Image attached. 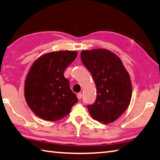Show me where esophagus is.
<instances>
[{
    "label": "esophagus",
    "mask_w": 160,
    "mask_h": 160,
    "mask_svg": "<svg viewBox=\"0 0 160 160\" xmlns=\"http://www.w3.org/2000/svg\"><path fill=\"white\" fill-rule=\"evenodd\" d=\"M77 97H78V99H80L81 98H82V93H78L77 94Z\"/></svg>",
    "instance_id": "obj_1"
}]
</instances>
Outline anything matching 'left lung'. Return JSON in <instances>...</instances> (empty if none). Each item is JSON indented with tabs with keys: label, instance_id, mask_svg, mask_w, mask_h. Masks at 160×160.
<instances>
[{
	"label": "left lung",
	"instance_id": "8db88e82",
	"mask_svg": "<svg viewBox=\"0 0 160 160\" xmlns=\"http://www.w3.org/2000/svg\"><path fill=\"white\" fill-rule=\"evenodd\" d=\"M81 61L97 87V98L88 105L90 116L104 124L112 123L125 112L132 97L128 72L118 56L107 49L82 51Z\"/></svg>",
	"mask_w": 160,
	"mask_h": 160
}]
</instances>
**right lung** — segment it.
Masks as SVG:
<instances>
[{
	"label": "right lung",
	"instance_id": "right-lung-1",
	"mask_svg": "<svg viewBox=\"0 0 160 160\" xmlns=\"http://www.w3.org/2000/svg\"><path fill=\"white\" fill-rule=\"evenodd\" d=\"M76 51H59L46 53L35 61L25 84L29 107L44 120L55 121L68 114L78 102L70 88L64 70L73 61Z\"/></svg>",
	"mask_w": 160,
	"mask_h": 160
}]
</instances>
